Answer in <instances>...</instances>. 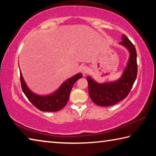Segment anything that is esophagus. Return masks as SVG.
Instances as JSON below:
<instances>
[{
    "instance_id": "esophagus-1",
    "label": "esophagus",
    "mask_w": 156,
    "mask_h": 156,
    "mask_svg": "<svg viewBox=\"0 0 156 156\" xmlns=\"http://www.w3.org/2000/svg\"><path fill=\"white\" fill-rule=\"evenodd\" d=\"M81 72L83 73V74H86V73H87L89 72V68L87 67H86V66H84L81 68Z\"/></svg>"
}]
</instances>
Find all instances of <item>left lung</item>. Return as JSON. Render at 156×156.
<instances>
[{
	"label": "left lung",
	"instance_id": "obj_1",
	"mask_svg": "<svg viewBox=\"0 0 156 156\" xmlns=\"http://www.w3.org/2000/svg\"><path fill=\"white\" fill-rule=\"evenodd\" d=\"M120 44L128 49L130 52L127 65L119 80L112 83L99 84L89 76L87 78L89 85V94L95 104L102 107H108L118 103L128 96L135 82L138 65L135 46L125 34Z\"/></svg>",
	"mask_w": 156,
	"mask_h": 156
}]
</instances>
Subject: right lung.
Instances as JSON below:
<instances>
[{"label": "right lung", "instance_id": "1", "mask_svg": "<svg viewBox=\"0 0 156 156\" xmlns=\"http://www.w3.org/2000/svg\"><path fill=\"white\" fill-rule=\"evenodd\" d=\"M21 87L26 97L34 107L42 112H58L67 105L72 87L78 79L83 77L81 73H78L62 83L60 87L51 95L41 96L34 94L30 90L23 80L20 72Z\"/></svg>", "mask_w": 156, "mask_h": 156}]
</instances>
